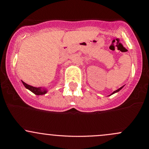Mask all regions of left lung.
<instances>
[{
  "label": "left lung",
  "mask_w": 149,
  "mask_h": 149,
  "mask_svg": "<svg viewBox=\"0 0 149 149\" xmlns=\"http://www.w3.org/2000/svg\"><path fill=\"white\" fill-rule=\"evenodd\" d=\"M123 87H120V88H119V89H118L117 90H116V91H114V92H113V93H112L111 95H113V94H114V93H118V92H119V91H120V90H121V89L123 88Z\"/></svg>",
  "instance_id": "left-lung-1"
}]
</instances>
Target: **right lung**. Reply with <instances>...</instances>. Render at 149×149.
Returning a JSON list of instances; mask_svg holds the SVG:
<instances>
[{"label": "right lung", "instance_id": "add662e5", "mask_svg": "<svg viewBox=\"0 0 149 149\" xmlns=\"http://www.w3.org/2000/svg\"><path fill=\"white\" fill-rule=\"evenodd\" d=\"M22 83L24 84V85L25 86V87L28 90L31 91L32 93H34L35 95H44L47 93V89L41 88V87H33V86H31L28 85V84L25 83L24 82L22 81Z\"/></svg>", "mask_w": 149, "mask_h": 149}]
</instances>
